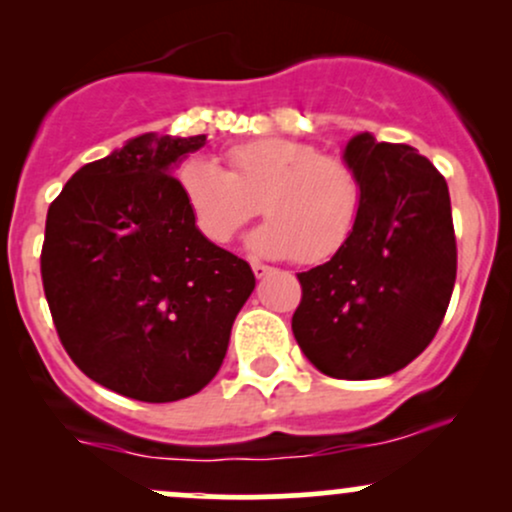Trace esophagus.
<instances>
[{"label": "esophagus", "instance_id": "esophagus-1", "mask_svg": "<svg viewBox=\"0 0 512 512\" xmlns=\"http://www.w3.org/2000/svg\"><path fill=\"white\" fill-rule=\"evenodd\" d=\"M252 272H255L257 279H264V276L272 274L274 269H272V267H267V264H262V262H252Z\"/></svg>", "mask_w": 512, "mask_h": 512}]
</instances>
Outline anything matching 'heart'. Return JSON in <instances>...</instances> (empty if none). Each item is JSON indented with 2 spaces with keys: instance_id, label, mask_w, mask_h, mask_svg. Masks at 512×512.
I'll use <instances>...</instances> for the list:
<instances>
[{
  "instance_id": "obj_1",
  "label": "heart",
  "mask_w": 512,
  "mask_h": 512,
  "mask_svg": "<svg viewBox=\"0 0 512 512\" xmlns=\"http://www.w3.org/2000/svg\"><path fill=\"white\" fill-rule=\"evenodd\" d=\"M178 185L197 231L211 245H226L252 216H267L250 245L269 257L325 262L354 236L363 211V182L339 156L315 146L264 137L231 146L226 170L190 158Z\"/></svg>"
}]
</instances>
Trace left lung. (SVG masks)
<instances>
[{"label": "left lung", "instance_id": "left-lung-1", "mask_svg": "<svg viewBox=\"0 0 512 512\" xmlns=\"http://www.w3.org/2000/svg\"><path fill=\"white\" fill-rule=\"evenodd\" d=\"M344 161L363 211L330 262L296 274L291 330L308 361L339 380L397 373L436 337L457 276L448 182L407 144L356 134Z\"/></svg>", "mask_w": 512, "mask_h": 512}]
</instances>
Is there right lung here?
<instances>
[{
  "instance_id": "right-lung-1",
  "label": "right lung",
  "mask_w": 512,
  "mask_h": 512,
  "mask_svg": "<svg viewBox=\"0 0 512 512\" xmlns=\"http://www.w3.org/2000/svg\"><path fill=\"white\" fill-rule=\"evenodd\" d=\"M207 137L142 134L86 163L48 209L40 276L60 342L81 373L139 402L209 385L250 264L197 231L170 166Z\"/></svg>"
}]
</instances>
